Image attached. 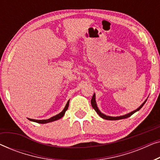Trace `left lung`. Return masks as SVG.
<instances>
[{"instance_id": "left-lung-1", "label": "left lung", "mask_w": 160, "mask_h": 160, "mask_svg": "<svg viewBox=\"0 0 160 160\" xmlns=\"http://www.w3.org/2000/svg\"><path fill=\"white\" fill-rule=\"evenodd\" d=\"M146 100H146L145 101H144V102H143V104H142L141 106L139 107V108H138L136 109V110L133 111H132V112L129 113H128V114H126V115L120 116V117H109V116H106V115L103 114V113H102L100 112V111H99V109H98V108L97 104H96V101H95V94H94L93 96H92V98L91 104H92V108H93L94 109H95L96 112H97V113H98V115H99L100 117H101V118H102V119H107V120H119V119H125V118L130 117V116H132V115L133 114V113H135V112H136V111H139L140 109H141V108H142V107H143V105L145 104V102H146Z\"/></svg>"}]
</instances>
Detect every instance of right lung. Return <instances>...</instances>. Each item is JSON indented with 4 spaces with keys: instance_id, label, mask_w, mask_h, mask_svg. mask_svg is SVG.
Wrapping results in <instances>:
<instances>
[{
    "instance_id": "1",
    "label": "right lung",
    "mask_w": 160,
    "mask_h": 160,
    "mask_svg": "<svg viewBox=\"0 0 160 160\" xmlns=\"http://www.w3.org/2000/svg\"><path fill=\"white\" fill-rule=\"evenodd\" d=\"M69 101L68 100L67 102L66 106L63 109L62 112H60V113H58V115L54 116V117H52L50 118V119H42V120H36V119H28L30 120V121H32V122H37V123H40V124H45V123H49V122H54V121H56V120H58L59 119H60V118H62L63 116H64L65 111H67V109L68 108V106H69Z\"/></svg>"
}]
</instances>
